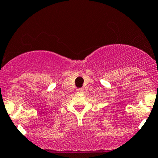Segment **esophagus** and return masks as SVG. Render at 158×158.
Here are the masks:
<instances>
[{"label": "esophagus", "mask_w": 158, "mask_h": 158, "mask_svg": "<svg viewBox=\"0 0 158 158\" xmlns=\"http://www.w3.org/2000/svg\"><path fill=\"white\" fill-rule=\"evenodd\" d=\"M76 91H77V92H83V88L77 89H76Z\"/></svg>", "instance_id": "esophagus-1"}]
</instances>
